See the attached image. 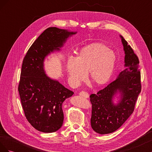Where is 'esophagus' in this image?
<instances>
[{
	"mask_svg": "<svg viewBox=\"0 0 152 152\" xmlns=\"http://www.w3.org/2000/svg\"><path fill=\"white\" fill-rule=\"evenodd\" d=\"M79 95L81 96L82 97H84L85 98H87L89 97L88 93H87V92H85V91H81V92H80Z\"/></svg>",
	"mask_w": 152,
	"mask_h": 152,
	"instance_id": "34e87169",
	"label": "esophagus"
}]
</instances>
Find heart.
Instances as JSON below:
<instances>
[{
  "label": "heart",
  "instance_id": "b5f03b06",
  "mask_svg": "<svg viewBox=\"0 0 152 152\" xmlns=\"http://www.w3.org/2000/svg\"><path fill=\"white\" fill-rule=\"evenodd\" d=\"M115 54L103 44H91L82 49L76 58L68 59L66 71L70 84L78 86L86 79L96 86H102L110 80L115 63Z\"/></svg>",
  "mask_w": 152,
  "mask_h": 152
}]
</instances>
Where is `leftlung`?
Listing matches in <instances>:
<instances>
[{
    "mask_svg": "<svg viewBox=\"0 0 152 152\" xmlns=\"http://www.w3.org/2000/svg\"><path fill=\"white\" fill-rule=\"evenodd\" d=\"M121 38L126 68L104 89L90 96L91 127L100 134L112 133L122 126L134 112L141 91L139 58L127 41L122 36ZM117 91L121 93L122 98L117 105H114L111 99Z\"/></svg>",
    "mask_w": 152,
    "mask_h": 152,
    "instance_id": "left-lung-1",
    "label": "left lung"
}]
</instances>
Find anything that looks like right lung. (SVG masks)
Returning a JSON list of instances; mask_svg holds the SVG:
<instances>
[{
	"instance_id": "right-lung-1",
	"label": "right lung",
	"mask_w": 152,
	"mask_h": 152,
	"mask_svg": "<svg viewBox=\"0 0 152 152\" xmlns=\"http://www.w3.org/2000/svg\"><path fill=\"white\" fill-rule=\"evenodd\" d=\"M75 34L49 27L32 44L23 61L18 84L22 107L27 121L40 132H54L61 128L64 119L62 104L73 94L46 76L44 58L50 52L59 50L68 37Z\"/></svg>"
}]
</instances>
